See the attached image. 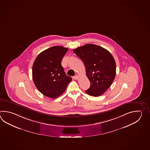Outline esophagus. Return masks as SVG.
I'll return each instance as SVG.
<instances>
[{
    "mask_svg": "<svg viewBox=\"0 0 150 150\" xmlns=\"http://www.w3.org/2000/svg\"><path fill=\"white\" fill-rule=\"evenodd\" d=\"M73 78H74V79L75 80L78 79V78H79V76H78V75H76V76H73Z\"/></svg>",
    "mask_w": 150,
    "mask_h": 150,
    "instance_id": "1",
    "label": "esophagus"
}]
</instances>
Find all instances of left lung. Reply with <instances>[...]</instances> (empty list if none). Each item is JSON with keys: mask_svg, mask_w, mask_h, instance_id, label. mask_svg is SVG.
Masks as SVG:
<instances>
[{"mask_svg": "<svg viewBox=\"0 0 150 150\" xmlns=\"http://www.w3.org/2000/svg\"><path fill=\"white\" fill-rule=\"evenodd\" d=\"M74 52L83 61L91 83L86 93L93 96H101L111 86L116 75V63L111 53L93 44L78 47Z\"/></svg>", "mask_w": 150, "mask_h": 150, "instance_id": "obj_1", "label": "left lung"}]
</instances>
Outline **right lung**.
<instances>
[{"label": "right lung", "mask_w": 150, "mask_h": 150, "mask_svg": "<svg viewBox=\"0 0 150 150\" xmlns=\"http://www.w3.org/2000/svg\"><path fill=\"white\" fill-rule=\"evenodd\" d=\"M68 48L54 46L42 51L36 58L32 68L35 86L44 96L56 98L65 92L72 81L65 73L61 62Z\"/></svg>", "instance_id": "add662e5"}]
</instances>
